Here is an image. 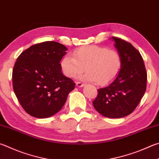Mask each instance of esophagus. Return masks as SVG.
I'll return each instance as SVG.
<instances>
[{
  "mask_svg": "<svg viewBox=\"0 0 159 159\" xmlns=\"http://www.w3.org/2000/svg\"><path fill=\"white\" fill-rule=\"evenodd\" d=\"M76 86H77V87H79V88H80V87H83V86L85 85L84 83H81V82H76Z\"/></svg>",
  "mask_w": 159,
  "mask_h": 159,
  "instance_id": "34e87169",
  "label": "esophagus"
}]
</instances>
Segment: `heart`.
I'll return each mask as SVG.
<instances>
[{"mask_svg": "<svg viewBox=\"0 0 159 159\" xmlns=\"http://www.w3.org/2000/svg\"><path fill=\"white\" fill-rule=\"evenodd\" d=\"M122 60L119 52L102 46H85L75 50L73 57L65 56L61 67L67 77L73 78L85 70L81 79L86 81L106 85L112 83L120 74Z\"/></svg>", "mask_w": 159, "mask_h": 159, "instance_id": "b5f03b06", "label": "heart"}]
</instances>
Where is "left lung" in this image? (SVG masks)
<instances>
[{
	"instance_id": "left-lung-1",
	"label": "left lung",
	"mask_w": 159,
	"mask_h": 159,
	"mask_svg": "<svg viewBox=\"0 0 159 159\" xmlns=\"http://www.w3.org/2000/svg\"><path fill=\"white\" fill-rule=\"evenodd\" d=\"M121 55L122 66L116 79L100 88L92 103L104 117L120 118L133 112L146 91L148 75L140 52L129 42L112 37Z\"/></svg>"
}]
</instances>
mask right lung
Wrapping results in <instances>:
<instances>
[{
	"mask_svg": "<svg viewBox=\"0 0 159 159\" xmlns=\"http://www.w3.org/2000/svg\"><path fill=\"white\" fill-rule=\"evenodd\" d=\"M67 48L57 42L34 44L17 57L12 71L13 89L28 114L47 118L58 112L74 89V80L62 73L60 60Z\"/></svg>",
	"mask_w": 159,
	"mask_h": 159,
	"instance_id": "add662e5",
	"label": "right lung"
}]
</instances>
